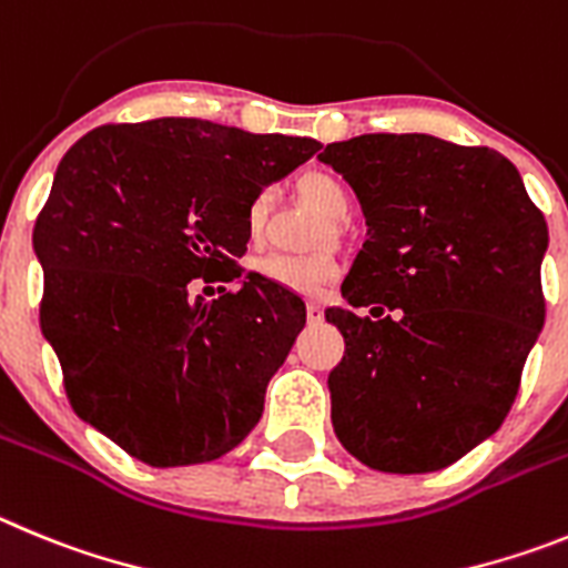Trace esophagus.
Instances as JSON below:
<instances>
[{
  "instance_id": "1",
  "label": "esophagus",
  "mask_w": 568,
  "mask_h": 568,
  "mask_svg": "<svg viewBox=\"0 0 568 568\" xmlns=\"http://www.w3.org/2000/svg\"><path fill=\"white\" fill-rule=\"evenodd\" d=\"M305 314H308L311 325H316V322H322V316H325V311H322L320 303H308V308H305Z\"/></svg>"
}]
</instances>
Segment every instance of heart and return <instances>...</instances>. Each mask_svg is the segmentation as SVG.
Returning a JSON list of instances; mask_svg holds the SVG:
<instances>
[{
	"mask_svg": "<svg viewBox=\"0 0 568 568\" xmlns=\"http://www.w3.org/2000/svg\"><path fill=\"white\" fill-rule=\"evenodd\" d=\"M296 186H300L305 201L314 203L328 221H345L347 212H351V192L334 172L311 170L300 178ZM265 206H268L265 192L254 195L252 203H248L246 226L252 234H257L260 226H263ZM254 274L265 283L280 285V288L294 291V294L316 296L334 283L339 268H336L334 257H328V254H303V257L300 254H268V257H260L254 263Z\"/></svg>",
	"mask_w": 568,
	"mask_h": 568,
	"instance_id": "b5f03b06",
	"label": "heart"
}]
</instances>
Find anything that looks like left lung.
Returning <instances> with one entry per match:
<instances>
[{
	"label": "left lung",
	"instance_id": "1",
	"mask_svg": "<svg viewBox=\"0 0 568 568\" xmlns=\"http://www.w3.org/2000/svg\"><path fill=\"white\" fill-rule=\"evenodd\" d=\"M320 161L351 183L367 223L342 283L351 308L325 311L345 339L328 376L336 438L382 473L447 467L518 396L546 320L544 214L487 146L373 132L328 144Z\"/></svg>",
	"mask_w": 568,
	"mask_h": 568
}]
</instances>
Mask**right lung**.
Here are the masks:
<instances>
[{"instance_id":"right-lung-1","label":"right lung","mask_w":568,"mask_h":568,"mask_svg":"<svg viewBox=\"0 0 568 568\" xmlns=\"http://www.w3.org/2000/svg\"><path fill=\"white\" fill-rule=\"evenodd\" d=\"M322 144L201 119L104 124L36 217L39 325L73 410L152 467L226 456L263 416L305 303L243 274L246 209ZM237 282L217 301L187 283Z\"/></svg>"}]
</instances>
